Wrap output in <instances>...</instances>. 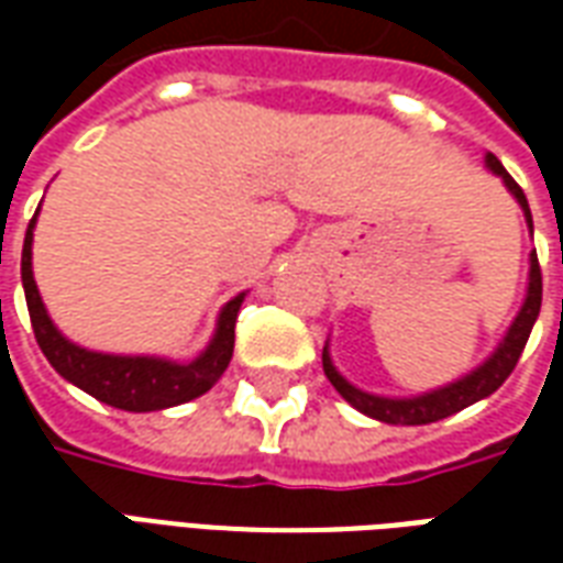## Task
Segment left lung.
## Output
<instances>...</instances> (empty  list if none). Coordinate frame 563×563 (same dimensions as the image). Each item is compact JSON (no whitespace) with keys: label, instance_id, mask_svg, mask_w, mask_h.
Here are the masks:
<instances>
[{"label":"left lung","instance_id":"1","mask_svg":"<svg viewBox=\"0 0 563 563\" xmlns=\"http://www.w3.org/2000/svg\"><path fill=\"white\" fill-rule=\"evenodd\" d=\"M488 162V168L497 174V177H504V184L512 196L519 198L521 210H525V220L533 229L531 220V208H528V198L521 192V186L509 177V172L500 165L495 153H488L485 156ZM540 305H543V274H540V262H537V250L531 253V283H528V298H525V305H521L519 317L516 322L509 325L507 338L504 343L497 346V353L479 365L473 374H467L459 383H452L446 389H437L428 391V395H419V398H377V395H367V391L355 389L350 386L346 379L334 371L329 358V350H322V371H325V377L334 389L341 391L343 401H350L358 410V413L371 416V419H379V422H389V424H428V422H440V419H446V416L459 413L464 407H471V404L483 401L488 398L492 391H497L504 386V379L512 374V367L519 365V355L525 350V343L531 338V329L537 317H540Z\"/></svg>","mask_w":563,"mask_h":563}]
</instances>
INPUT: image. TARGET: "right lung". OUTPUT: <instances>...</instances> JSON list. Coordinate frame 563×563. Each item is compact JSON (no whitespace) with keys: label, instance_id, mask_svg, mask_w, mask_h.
Instances as JSON below:
<instances>
[{"label":"right lung","instance_id":"1","mask_svg":"<svg viewBox=\"0 0 563 563\" xmlns=\"http://www.w3.org/2000/svg\"><path fill=\"white\" fill-rule=\"evenodd\" d=\"M32 229H35V217L30 220L26 241H23L20 277H23V292H26L35 341L59 377L75 383L96 401L111 404L117 410H129V413H150V410H165L174 404L192 401L222 377V371L232 362L234 319H238L244 295H238L222 307L213 341L189 365H174L165 358H144V355L90 353V350H80L71 341H66L54 329V322L44 310L38 286L32 280Z\"/></svg>","mask_w":563,"mask_h":563}]
</instances>
